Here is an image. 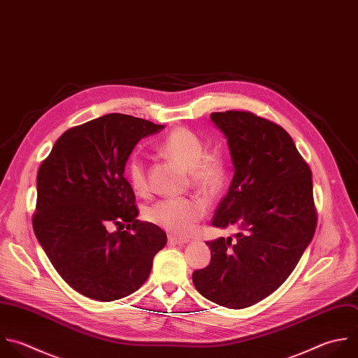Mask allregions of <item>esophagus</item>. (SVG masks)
I'll return each mask as SVG.
<instances>
[{
  "label": "esophagus",
  "mask_w": 358,
  "mask_h": 358,
  "mask_svg": "<svg viewBox=\"0 0 358 358\" xmlns=\"http://www.w3.org/2000/svg\"><path fill=\"white\" fill-rule=\"evenodd\" d=\"M168 242H169L171 245H183V243H187L189 239L179 238V236H175V235H168Z\"/></svg>",
  "instance_id": "obj_1"
}]
</instances>
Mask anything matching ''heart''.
<instances>
[{
  "label": "heart",
  "instance_id": "heart-1",
  "mask_svg": "<svg viewBox=\"0 0 358 358\" xmlns=\"http://www.w3.org/2000/svg\"><path fill=\"white\" fill-rule=\"evenodd\" d=\"M157 151L189 169L190 183L200 192H217L225 179V164L220 154L206 152L197 134L185 127L172 130L158 145ZM126 176L131 189L144 194L148 189L145 165L138 157H131L126 164ZM206 204L196 197L161 199L144 211V217L172 235L185 236L193 231L203 218Z\"/></svg>",
  "mask_w": 358,
  "mask_h": 358
}]
</instances>
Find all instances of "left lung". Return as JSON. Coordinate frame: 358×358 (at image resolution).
I'll use <instances>...</instances> for the list:
<instances>
[{
	"instance_id": "1",
	"label": "left lung",
	"mask_w": 358,
	"mask_h": 358,
	"mask_svg": "<svg viewBox=\"0 0 358 358\" xmlns=\"http://www.w3.org/2000/svg\"><path fill=\"white\" fill-rule=\"evenodd\" d=\"M210 117L227 137L235 171L211 224L239 232L235 243L232 238L207 242L210 264L192 278L207 299L241 309L274 292L310 243L312 172L281 126L239 110Z\"/></svg>"
}]
</instances>
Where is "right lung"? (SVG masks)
Segmentation results:
<instances>
[{"label": "right lung", "mask_w": 358, "mask_h": 358, "mask_svg": "<svg viewBox=\"0 0 358 358\" xmlns=\"http://www.w3.org/2000/svg\"><path fill=\"white\" fill-rule=\"evenodd\" d=\"M162 129L105 115L69 129L39 168L35 235L64 281L88 298L109 302L137 291L166 245L159 227L137 220L124 178L136 144Z\"/></svg>", "instance_id": "1"}]
</instances>
